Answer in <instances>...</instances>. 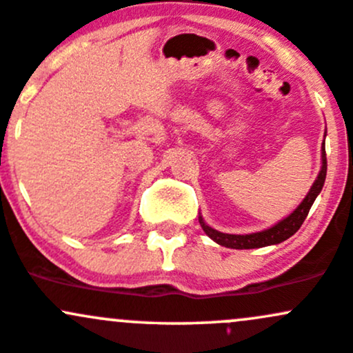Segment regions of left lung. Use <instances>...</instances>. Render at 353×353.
<instances>
[{
    "mask_svg": "<svg viewBox=\"0 0 353 353\" xmlns=\"http://www.w3.org/2000/svg\"><path fill=\"white\" fill-rule=\"evenodd\" d=\"M321 170L318 174L316 181L311 186L310 192L306 194V198L303 199V203L289 214L288 218H284L283 221H279L277 225H274L272 228H267L264 232L250 233V235H230V233H221L213 230L211 226H208L203 218L199 216V223H201L203 230L211 240H214L216 243L223 245V247L228 248H239V250H243V248H261L267 247V245H276L288 240L289 236L294 235L299 228H301L303 221L306 220L307 213H310L311 206H313L314 199L320 194L321 189H323L325 177H326V152H325V143H323V154H321Z\"/></svg>",
    "mask_w": 353,
    "mask_h": 353,
    "instance_id": "1",
    "label": "left lung"
}]
</instances>
